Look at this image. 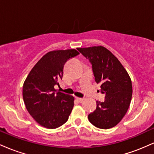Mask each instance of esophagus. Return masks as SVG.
Returning a JSON list of instances; mask_svg holds the SVG:
<instances>
[{
  "instance_id": "34e87169",
  "label": "esophagus",
  "mask_w": 154,
  "mask_h": 154,
  "mask_svg": "<svg viewBox=\"0 0 154 154\" xmlns=\"http://www.w3.org/2000/svg\"><path fill=\"white\" fill-rule=\"evenodd\" d=\"M76 99L77 100V101L78 102H79V103H82V102L83 101V100H84V98H76Z\"/></svg>"
}]
</instances>
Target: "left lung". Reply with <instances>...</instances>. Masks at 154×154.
<instances>
[{"label":"left lung","mask_w":154,"mask_h":154,"mask_svg":"<svg viewBox=\"0 0 154 154\" xmlns=\"http://www.w3.org/2000/svg\"><path fill=\"white\" fill-rule=\"evenodd\" d=\"M92 64L95 80L106 94L104 102L96 101V109L88 115L95 127L109 129L126 114L132 99V81L117 58L105 47L77 48Z\"/></svg>","instance_id":"left-lung-1"}]
</instances>
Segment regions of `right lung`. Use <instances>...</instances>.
Masks as SVG:
<instances>
[{
	"label": "right lung",
	"mask_w": 154,
	"mask_h": 154,
	"mask_svg": "<svg viewBox=\"0 0 154 154\" xmlns=\"http://www.w3.org/2000/svg\"><path fill=\"white\" fill-rule=\"evenodd\" d=\"M78 54L75 49L50 51L39 60L24 81L22 95L26 110L44 128H59L71 114L74 97L56 91L54 86L59 85L65 63Z\"/></svg>",
	"instance_id": "right-lung-1"
}]
</instances>
